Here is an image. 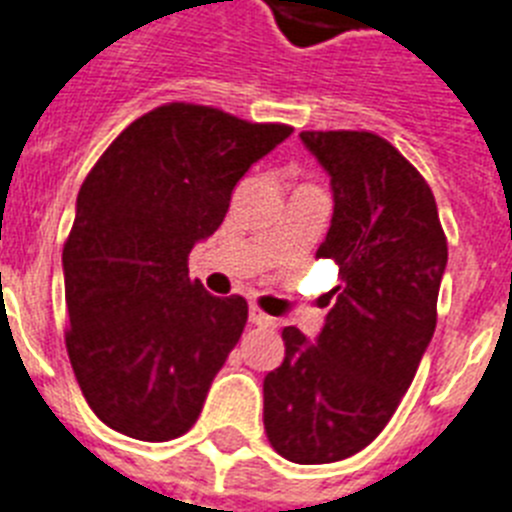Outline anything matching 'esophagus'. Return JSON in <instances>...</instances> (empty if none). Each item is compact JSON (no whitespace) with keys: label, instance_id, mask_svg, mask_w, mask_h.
Instances as JSON below:
<instances>
[{"label":"esophagus","instance_id":"esophagus-1","mask_svg":"<svg viewBox=\"0 0 512 512\" xmlns=\"http://www.w3.org/2000/svg\"><path fill=\"white\" fill-rule=\"evenodd\" d=\"M250 322L255 324V327H275V319L268 317V314L257 309V306H252L250 309Z\"/></svg>","mask_w":512,"mask_h":512}]
</instances>
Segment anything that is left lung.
I'll list each match as a JSON object with an SVG mask.
<instances>
[{"instance_id":"left-lung-1","label":"left lung","mask_w":512,"mask_h":512,"mask_svg":"<svg viewBox=\"0 0 512 512\" xmlns=\"http://www.w3.org/2000/svg\"><path fill=\"white\" fill-rule=\"evenodd\" d=\"M330 175V231L317 257L340 265L317 340L283 330L286 358L262 381L265 433L293 464L348 459L386 428L435 332L448 244L433 190L386 139L304 131Z\"/></svg>"}]
</instances>
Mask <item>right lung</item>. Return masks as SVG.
Returning <instances> with one entry per match:
<instances>
[{"label":"right lung","mask_w":512,"mask_h":512,"mask_svg":"<svg viewBox=\"0 0 512 512\" xmlns=\"http://www.w3.org/2000/svg\"><path fill=\"white\" fill-rule=\"evenodd\" d=\"M293 133L206 105L141 115L97 159L64 244L66 350L108 428L162 443L188 433L247 324L242 296L188 278L231 190Z\"/></svg>","instance_id":"right-lung-1"}]
</instances>
